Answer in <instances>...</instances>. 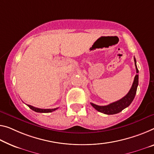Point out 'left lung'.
Segmentation results:
<instances>
[{
    "instance_id": "left-lung-1",
    "label": "left lung",
    "mask_w": 154,
    "mask_h": 154,
    "mask_svg": "<svg viewBox=\"0 0 154 154\" xmlns=\"http://www.w3.org/2000/svg\"><path fill=\"white\" fill-rule=\"evenodd\" d=\"M134 59L135 62V66H136L137 74L134 78V82L133 84H132L131 89H130L129 91L127 93V95L125 96L122 98L120 99L119 100L116 101L114 103H112L109 104V105H105V106H99L91 103V105H92V107L98 111L99 112L105 113V114H107V115L116 114V113H118L120 112H122V111L126 107H129L130 104L132 103V101H133V100L134 99L135 96H136L137 87H138V69L136 66V58H134Z\"/></svg>"
}]
</instances>
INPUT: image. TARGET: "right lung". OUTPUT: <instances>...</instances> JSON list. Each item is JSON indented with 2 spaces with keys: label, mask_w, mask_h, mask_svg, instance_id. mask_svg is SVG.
Instances as JSON below:
<instances>
[{
  "label": "right lung",
  "mask_w": 154,
  "mask_h": 154,
  "mask_svg": "<svg viewBox=\"0 0 154 154\" xmlns=\"http://www.w3.org/2000/svg\"><path fill=\"white\" fill-rule=\"evenodd\" d=\"M28 107H29L31 109H32L33 111L36 112H38V113H49V112H52L54 111H55L58 108H54V109H40V108H37L35 107H33L32 105H27Z\"/></svg>",
  "instance_id": "right-lung-1"
}]
</instances>
